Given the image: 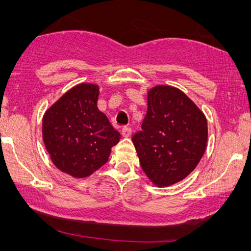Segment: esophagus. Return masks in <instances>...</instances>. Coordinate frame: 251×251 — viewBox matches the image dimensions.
Listing matches in <instances>:
<instances>
[{
  "label": "esophagus",
  "instance_id": "esophagus-1",
  "mask_svg": "<svg viewBox=\"0 0 251 251\" xmlns=\"http://www.w3.org/2000/svg\"><path fill=\"white\" fill-rule=\"evenodd\" d=\"M122 136L125 137V138H128V137L131 136V129H130V128H123L122 129Z\"/></svg>",
  "mask_w": 251,
  "mask_h": 251
}]
</instances>
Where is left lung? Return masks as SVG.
Returning <instances> with one entry per match:
<instances>
[{
  "label": "left lung",
  "mask_w": 251,
  "mask_h": 251,
  "mask_svg": "<svg viewBox=\"0 0 251 251\" xmlns=\"http://www.w3.org/2000/svg\"><path fill=\"white\" fill-rule=\"evenodd\" d=\"M207 142L205 115L183 91L170 85L150 89L142 130L132 143L154 185L167 187L186 178L203 156Z\"/></svg>",
  "instance_id": "1"
}]
</instances>
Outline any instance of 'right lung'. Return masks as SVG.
Listing matches in <instances>:
<instances>
[{"label":"right lung","mask_w":251,"mask_h":251,"mask_svg":"<svg viewBox=\"0 0 251 251\" xmlns=\"http://www.w3.org/2000/svg\"><path fill=\"white\" fill-rule=\"evenodd\" d=\"M99 87L80 83L47 109L42 136L51 161L74 178H87L108 161L121 135L97 107Z\"/></svg>","instance_id":"right-lung-1"}]
</instances>
